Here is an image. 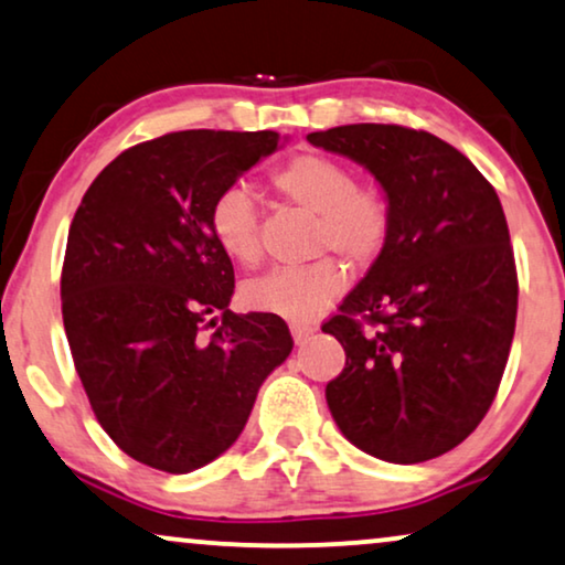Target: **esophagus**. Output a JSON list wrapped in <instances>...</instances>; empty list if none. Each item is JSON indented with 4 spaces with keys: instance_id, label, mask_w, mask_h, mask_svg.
<instances>
[{
    "instance_id": "1",
    "label": "esophagus",
    "mask_w": 565,
    "mask_h": 565,
    "mask_svg": "<svg viewBox=\"0 0 565 565\" xmlns=\"http://www.w3.org/2000/svg\"><path fill=\"white\" fill-rule=\"evenodd\" d=\"M291 335H295V343H305L307 338H310L315 333V326H310V322H291Z\"/></svg>"
}]
</instances>
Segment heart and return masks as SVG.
Segmentation results:
<instances>
[{
    "label": "heart",
    "instance_id": "b5f03b06",
    "mask_svg": "<svg viewBox=\"0 0 565 565\" xmlns=\"http://www.w3.org/2000/svg\"><path fill=\"white\" fill-rule=\"evenodd\" d=\"M270 183L291 204L318 214L315 250H338L351 266H370L385 250L393 230V209L377 185L356 183L349 164L328 154H297L284 162ZM216 245L239 266H255L263 255L255 199L243 185L216 195L209 214ZM345 287V270L335 258L297 268H274L243 287L250 310L287 320H312Z\"/></svg>",
    "mask_w": 565,
    "mask_h": 565
}]
</instances>
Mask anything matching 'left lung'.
Here are the masks:
<instances>
[{"label":"left lung","mask_w":565,"mask_h":565,"mask_svg":"<svg viewBox=\"0 0 565 565\" xmlns=\"http://www.w3.org/2000/svg\"><path fill=\"white\" fill-rule=\"evenodd\" d=\"M307 141L364 164L393 209L385 250L322 326L345 351L328 408L366 455L434 460L476 431L507 370L519 284L501 201L428 131L351 124Z\"/></svg>","instance_id":"obj_1"}]
</instances>
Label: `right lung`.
Masks as SVG:
<instances>
[{
	"mask_svg": "<svg viewBox=\"0 0 565 565\" xmlns=\"http://www.w3.org/2000/svg\"><path fill=\"white\" fill-rule=\"evenodd\" d=\"M276 131H172L126 149L87 188L62 268L74 370L126 455L164 472L235 445L263 380L291 353L278 315L230 310L235 268L209 214L276 152Z\"/></svg>",
	"mask_w": 565,
	"mask_h": 565,
	"instance_id": "right-lung-1",
	"label": "right lung"
}]
</instances>
